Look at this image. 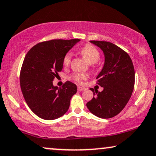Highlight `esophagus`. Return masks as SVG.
Masks as SVG:
<instances>
[{
	"label": "esophagus",
	"instance_id": "34e87169",
	"mask_svg": "<svg viewBox=\"0 0 156 156\" xmlns=\"http://www.w3.org/2000/svg\"><path fill=\"white\" fill-rule=\"evenodd\" d=\"M77 89H78V91H82L85 90V88H84V87H77Z\"/></svg>",
	"mask_w": 156,
	"mask_h": 156
}]
</instances>
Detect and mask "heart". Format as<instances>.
<instances>
[{"instance_id": "heart-1", "label": "heart", "mask_w": 156, "mask_h": 156, "mask_svg": "<svg viewBox=\"0 0 156 156\" xmlns=\"http://www.w3.org/2000/svg\"><path fill=\"white\" fill-rule=\"evenodd\" d=\"M80 53L89 64L96 63L99 59L100 53L97 48L92 44H87L80 49ZM72 53L67 52L63 58V65L65 67H69L71 63ZM72 80L77 83H82L87 78V75L83 73H74L72 76Z\"/></svg>"}]
</instances>
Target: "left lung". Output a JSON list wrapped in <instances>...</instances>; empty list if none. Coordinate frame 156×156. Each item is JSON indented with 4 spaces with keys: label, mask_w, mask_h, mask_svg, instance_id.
<instances>
[{
    "label": "left lung",
    "mask_w": 156,
    "mask_h": 156,
    "mask_svg": "<svg viewBox=\"0 0 156 156\" xmlns=\"http://www.w3.org/2000/svg\"><path fill=\"white\" fill-rule=\"evenodd\" d=\"M104 52L105 62L97 77L102 91H94L93 99L87 106L101 119L112 118L123 109L131 97L135 84V71L129 54L112 42L91 40Z\"/></svg>",
    "instance_id": "1"
}]
</instances>
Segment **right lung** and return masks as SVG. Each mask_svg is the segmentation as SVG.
<instances>
[{
    "instance_id": "obj_1",
    "label": "right lung",
    "mask_w": 156,
    "mask_h": 156,
    "mask_svg": "<svg viewBox=\"0 0 156 156\" xmlns=\"http://www.w3.org/2000/svg\"><path fill=\"white\" fill-rule=\"evenodd\" d=\"M79 39L52 40L39 42L25 55L20 74L23 97L34 114L45 120L63 116L70 99L77 91L76 84L67 81L62 87L52 81L63 68V58Z\"/></svg>"
}]
</instances>
